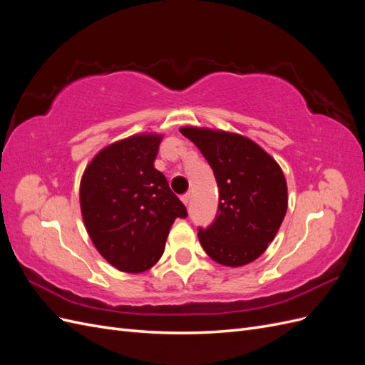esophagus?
<instances>
[{"label":"esophagus","mask_w":365,"mask_h":365,"mask_svg":"<svg viewBox=\"0 0 365 365\" xmlns=\"http://www.w3.org/2000/svg\"><path fill=\"white\" fill-rule=\"evenodd\" d=\"M181 201L184 202V205H185V207L189 205V204H190V193H185V195H182V196H181Z\"/></svg>","instance_id":"1"}]
</instances>
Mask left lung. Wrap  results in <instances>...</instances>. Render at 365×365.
Wrapping results in <instances>:
<instances>
[{
  "instance_id": "8db88e82",
  "label": "left lung",
  "mask_w": 365,
  "mask_h": 365,
  "mask_svg": "<svg viewBox=\"0 0 365 365\" xmlns=\"http://www.w3.org/2000/svg\"><path fill=\"white\" fill-rule=\"evenodd\" d=\"M212 165L219 187L215 222L200 228L201 245L224 267H244L260 257L274 240L288 210L283 170L248 137L220 129L184 126Z\"/></svg>"
}]
</instances>
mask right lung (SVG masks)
Returning <instances> with one entry per match:
<instances>
[{"mask_svg": "<svg viewBox=\"0 0 365 365\" xmlns=\"http://www.w3.org/2000/svg\"><path fill=\"white\" fill-rule=\"evenodd\" d=\"M161 134H137L96 153L81 180V212L96 250L129 274L150 269L187 210L155 169Z\"/></svg>", "mask_w": 365, "mask_h": 365, "instance_id": "1", "label": "right lung"}]
</instances>
